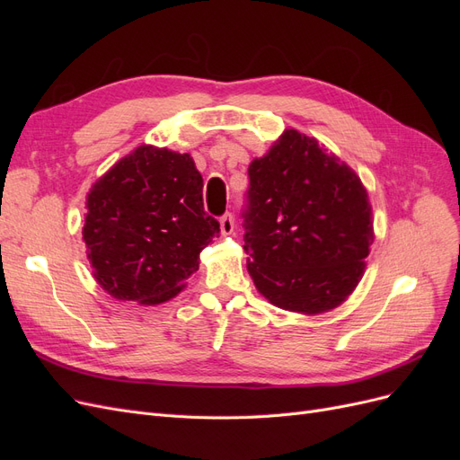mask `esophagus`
<instances>
[{"instance_id":"esophagus-1","label":"esophagus","mask_w":460,"mask_h":460,"mask_svg":"<svg viewBox=\"0 0 460 460\" xmlns=\"http://www.w3.org/2000/svg\"><path fill=\"white\" fill-rule=\"evenodd\" d=\"M220 230L222 234H232L234 232V217L232 213H225L220 217Z\"/></svg>"}]
</instances>
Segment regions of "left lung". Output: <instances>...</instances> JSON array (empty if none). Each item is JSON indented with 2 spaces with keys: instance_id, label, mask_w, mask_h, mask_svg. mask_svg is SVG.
Wrapping results in <instances>:
<instances>
[{
  "instance_id": "8db88e82",
  "label": "left lung",
  "mask_w": 460,
  "mask_h": 460,
  "mask_svg": "<svg viewBox=\"0 0 460 460\" xmlns=\"http://www.w3.org/2000/svg\"><path fill=\"white\" fill-rule=\"evenodd\" d=\"M247 176L243 249L257 289L286 311L333 309L358 284L374 240L360 178L297 130H286Z\"/></svg>"
}]
</instances>
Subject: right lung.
<instances>
[{"instance_id":"1","label":"right lung","mask_w":460,"mask_h":460,"mask_svg":"<svg viewBox=\"0 0 460 460\" xmlns=\"http://www.w3.org/2000/svg\"><path fill=\"white\" fill-rule=\"evenodd\" d=\"M218 232L188 153L142 146L93 184L82 235L107 294L155 305L184 288Z\"/></svg>"}]
</instances>
